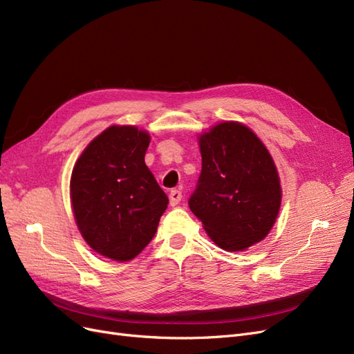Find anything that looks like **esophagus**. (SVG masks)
Wrapping results in <instances>:
<instances>
[{
  "label": "esophagus",
  "instance_id": "obj_1",
  "mask_svg": "<svg viewBox=\"0 0 354 354\" xmlns=\"http://www.w3.org/2000/svg\"><path fill=\"white\" fill-rule=\"evenodd\" d=\"M169 200H170V205H172V207L178 205L182 200V192L179 189H172L169 194Z\"/></svg>",
  "mask_w": 354,
  "mask_h": 354
}]
</instances>
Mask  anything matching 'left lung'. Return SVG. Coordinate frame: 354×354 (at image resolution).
Here are the masks:
<instances>
[{"label":"left lung","instance_id":"1","mask_svg":"<svg viewBox=\"0 0 354 354\" xmlns=\"http://www.w3.org/2000/svg\"><path fill=\"white\" fill-rule=\"evenodd\" d=\"M201 174L188 200L205 232L226 251L263 241L277 218L281 188L268 150L252 131L223 122L200 137Z\"/></svg>","mask_w":354,"mask_h":354}]
</instances>
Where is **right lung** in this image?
I'll return each mask as SVG.
<instances>
[{
    "label": "right lung",
    "mask_w": 354,
    "mask_h": 354,
    "mask_svg": "<svg viewBox=\"0 0 354 354\" xmlns=\"http://www.w3.org/2000/svg\"><path fill=\"white\" fill-rule=\"evenodd\" d=\"M150 136L109 127L73 169L70 189L77 226L96 252L129 261L149 245L169 198L144 162Z\"/></svg>",
    "instance_id": "right-lung-1"
}]
</instances>
